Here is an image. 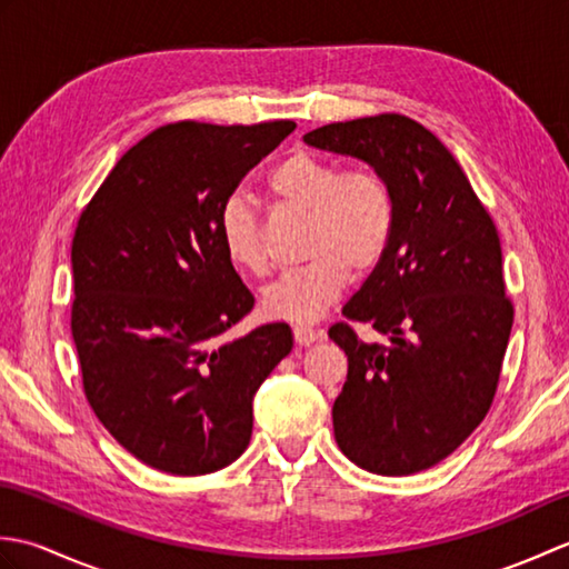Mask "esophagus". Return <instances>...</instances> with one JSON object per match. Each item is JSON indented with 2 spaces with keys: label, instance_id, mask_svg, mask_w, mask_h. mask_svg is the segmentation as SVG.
Here are the masks:
<instances>
[{
  "label": "esophagus",
  "instance_id": "1",
  "mask_svg": "<svg viewBox=\"0 0 569 569\" xmlns=\"http://www.w3.org/2000/svg\"><path fill=\"white\" fill-rule=\"evenodd\" d=\"M325 332L322 330H312V328H303V325H298V328H293V340L298 347H308L312 342L322 340Z\"/></svg>",
  "mask_w": 569,
  "mask_h": 569
}]
</instances>
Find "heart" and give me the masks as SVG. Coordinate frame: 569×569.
I'll list each match as a JSON object with an SVG mask.
<instances>
[{
  "label": "heart",
  "mask_w": 569,
  "mask_h": 569,
  "mask_svg": "<svg viewBox=\"0 0 569 569\" xmlns=\"http://www.w3.org/2000/svg\"><path fill=\"white\" fill-rule=\"evenodd\" d=\"M278 200L308 214V263L286 271L263 291V312L288 322H312L349 283V273L377 269L396 229L393 190L373 168L340 171L335 161L293 151L269 176ZM227 257L251 276L271 271L257 210L244 198H229L220 214Z\"/></svg>",
  "instance_id": "1"
}]
</instances>
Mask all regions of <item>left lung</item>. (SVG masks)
Returning <instances> with one entry per match:
<instances>
[{"mask_svg":"<svg viewBox=\"0 0 569 569\" xmlns=\"http://www.w3.org/2000/svg\"><path fill=\"white\" fill-rule=\"evenodd\" d=\"M306 141L367 161L393 190L391 247L330 328L349 361L332 426L357 467L416 475L450 457L497 396L513 325L497 224L445 143L406 114L325 124ZM357 321L390 345L367 346Z\"/></svg>","mask_w":569,"mask_h":569,"instance_id":"8db88e82","label":"left lung"}]
</instances>
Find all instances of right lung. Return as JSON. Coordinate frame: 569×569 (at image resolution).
I'll use <instances>...</instances> for the list:
<instances>
[{
  "label": "right lung",
  "mask_w": 569,
  "mask_h": 569,
  "mask_svg": "<svg viewBox=\"0 0 569 569\" xmlns=\"http://www.w3.org/2000/svg\"><path fill=\"white\" fill-rule=\"evenodd\" d=\"M296 129L176 122L134 143L84 204L72 237L70 330L82 391L127 452L198 477L251 440V398L293 349L286 322L227 335L253 296L227 257L220 214Z\"/></svg>",
  "instance_id": "1"
}]
</instances>
